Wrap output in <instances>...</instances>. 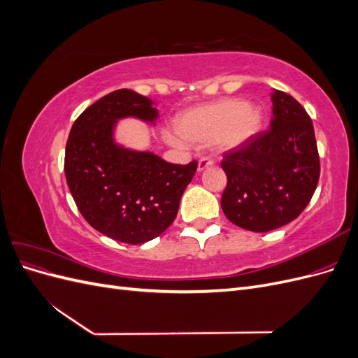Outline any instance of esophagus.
I'll return each mask as SVG.
<instances>
[{"label": "esophagus", "mask_w": 358, "mask_h": 358, "mask_svg": "<svg viewBox=\"0 0 358 358\" xmlns=\"http://www.w3.org/2000/svg\"><path fill=\"white\" fill-rule=\"evenodd\" d=\"M210 166H213V159L208 158V157H203L199 159V171H203L206 169H209Z\"/></svg>", "instance_id": "obj_1"}]
</instances>
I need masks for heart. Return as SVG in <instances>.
<instances>
[{"label":"heart","mask_w":358,"mask_h":358,"mask_svg":"<svg viewBox=\"0 0 358 358\" xmlns=\"http://www.w3.org/2000/svg\"><path fill=\"white\" fill-rule=\"evenodd\" d=\"M176 129L183 140L194 145L218 142L224 148H236L251 138L262 127V113L248 107L243 100L227 99L194 107L176 119ZM180 143L176 137H167Z\"/></svg>","instance_id":"heart-1"}]
</instances>
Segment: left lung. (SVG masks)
<instances>
[{"label": "left lung", "mask_w": 358, "mask_h": 358, "mask_svg": "<svg viewBox=\"0 0 358 358\" xmlns=\"http://www.w3.org/2000/svg\"><path fill=\"white\" fill-rule=\"evenodd\" d=\"M270 129L227 152L221 208L233 224L266 233L305 210L320 179V155L309 115L289 94H272Z\"/></svg>", "instance_id": "left-lung-1"}]
</instances>
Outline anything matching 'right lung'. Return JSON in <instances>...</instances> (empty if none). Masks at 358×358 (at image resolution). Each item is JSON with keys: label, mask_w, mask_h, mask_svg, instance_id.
Wrapping results in <instances>:
<instances>
[{"label": "right lung", "mask_w": 358, "mask_h": 358, "mask_svg": "<svg viewBox=\"0 0 358 358\" xmlns=\"http://www.w3.org/2000/svg\"><path fill=\"white\" fill-rule=\"evenodd\" d=\"M152 104L131 90L107 94L76 119L66 146L64 170L82 216L96 231L129 245L169 229L197 170V161L170 164L152 152L116 145L119 119L154 124L158 110Z\"/></svg>", "instance_id": "obj_1"}]
</instances>
